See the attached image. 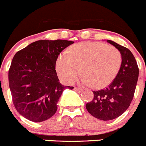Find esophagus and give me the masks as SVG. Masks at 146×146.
I'll return each instance as SVG.
<instances>
[{"mask_svg":"<svg viewBox=\"0 0 146 146\" xmlns=\"http://www.w3.org/2000/svg\"><path fill=\"white\" fill-rule=\"evenodd\" d=\"M74 89L75 91H76V92H79V93H81V92H82V89H80V88H78V87H76V86H75L74 88Z\"/></svg>","mask_w":146,"mask_h":146,"instance_id":"esophagus-1","label":"esophagus"}]
</instances>
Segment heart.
Here are the masks:
<instances>
[{
    "instance_id": "obj_1",
    "label": "heart",
    "mask_w": 146,
    "mask_h": 146,
    "mask_svg": "<svg viewBox=\"0 0 146 146\" xmlns=\"http://www.w3.org/2000/svg\"><path fill=\"white\" fill-rule=\"evenodd\" d=\"M122 56L117 48L100 42H84L71 47L57 59L56 68L60 77L72 83L80 73L82 84H93L95 88L105 87L117 76Z\"/></svg>"
}]
</instances>
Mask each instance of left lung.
<instances>
[{"label":"left lung","instance_id":"8db88e82","mask_svg":"<svg viewBox=\"0 0 146 146\" xmlns=\"http://www.w3.org/2000/svg\"><path fill=\"white\" fill-rule=\"evenodd\" d=\"M121 52L122 63L114 80L106 89L94 91V99L86 104L88 112L102 121L116 119L129 107L138 79V70L133 54L126 47L108 40Z\"/></svg>","mask_w":146,"mask_h":146}]
</instances>
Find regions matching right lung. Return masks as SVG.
Listing matches in <instances>:
<instances>
[{"mask_svg": "<svg viewBox=\"0 0 146 146\" xmlns=\"http://www.w3.org/2000/svg\"><path fill=\"white\" fill-rule=\"evenodd\" d=\"M64 40H42L31 43L13 57L8 71L13 102L17 111L33 122L54 116L66 88L60 84L56 61L63 50L73 44Z\"/></svg>", "mask_w": 146, "mask_h": 146, "instance_id": "add662e5", "label": "right lung"}]
</instances>
